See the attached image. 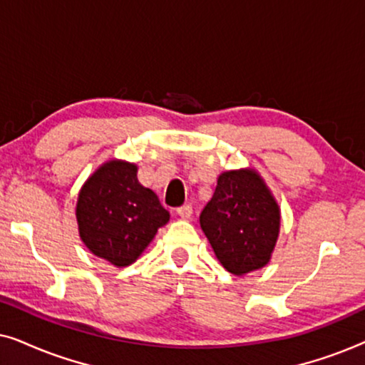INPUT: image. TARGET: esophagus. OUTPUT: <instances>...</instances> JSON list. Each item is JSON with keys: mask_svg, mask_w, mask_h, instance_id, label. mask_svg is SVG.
Wrapping results in <instances>:
<instances>
[{"mask_svg": "<svg viewBox=\"0 0 365 365\" xmlns=\"http://www.w3.org/2000/svg\"><path fill=\"white\" fill-rule=\"evenodd\" d=\"M178 216L181 217V219H191V216H192V207L189 206V204H186V206L178 207Z\"/></svg>", "mask_w": 365, "mask_h": 365, "instance_id": "obj_1", "label": "esophagus"}]
</instances>
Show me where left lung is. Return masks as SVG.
<instances>
[{"label":"left lung","instance_id":"left-lung-1","mask_svg":"<svg viewBox=\"0 0 365 365\" xmlns=\"http://www.w3.org/2000/svg\"><path fill=\"white\" fill-rule=\"evenodd\" d=\"M199 222L222 267L246 276L271 261L281 207L256 169H232L219 174Z\"/></svg>","mask_w":365,"mask_h":365}]
</instances>
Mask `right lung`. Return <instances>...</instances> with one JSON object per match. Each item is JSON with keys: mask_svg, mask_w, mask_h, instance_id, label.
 <instances>
[{"mask_svg": "<svg viewBox=\"0 0 365 365\" xmlns=\"http://www.w3.org/2000/svg\"><path fill=\"white\" fill-rule=\"evenodd\" d=\"M79 237L94 256L126 267L141 256L169 221L156 192L138 181V166L109 159L83 184L78 194Z\"/></svg>", "mask_w": 365, "mask_h": 365, "instance_id": "obj_1", "label": "right lung"}]
</instances>
